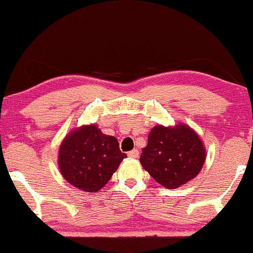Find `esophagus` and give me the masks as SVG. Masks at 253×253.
I'll return each mask as SVG.
<instances>
[{"label": "esophagus", "instance_id": "1", "mask_svg": "<svg viewBox=\"0 0 253 253\" xmlns=\"http://www.w3.org/2000/svg\"><path fill=\"white\" fill-rule=\"evenodd\" d=\"M127 156H128L129 158H138V157H139V151L136 150V149L129 151V152L127 153Z\"/></svg>", "mask_w": 253, "mask_h": 253}]
</instances>
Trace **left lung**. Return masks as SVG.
Here are the masks:
<instances>
[{
	"label": "left lung",
	"instance_id": "1",
	"mask_svg": "<svg viewBox=\"0 0 253 253\" xmlns=\"http://www.w3.org/2000/svg\"><path fill=\"white\" fill-rule=\"evenodd\" d=\"M206 156L205 144L190 126L157 125L151 129L140 163L156 182L176 189L199 175Z\"/></svg>",
	"mask_w": 253,
	"mask_h": 253
}]
</instances>
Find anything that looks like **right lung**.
<instances>
[{"label": "right lung", "instance_id": "obj_1", "mask_svg": "<svg viewBox=\"0 0 253 253\" xmlns=\"http://www.w3.org/2000/svg\"><path fill=\"white\" fill-rule=\"evenodd\" d=\"M115 136L101 132L95 124L72 129L63 139L58 168L66 182L85 193H97L126 158Z\"/></svg>", "mask_w": 253, "mask_h": 253}]
</instances>
